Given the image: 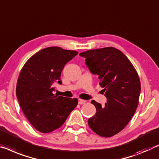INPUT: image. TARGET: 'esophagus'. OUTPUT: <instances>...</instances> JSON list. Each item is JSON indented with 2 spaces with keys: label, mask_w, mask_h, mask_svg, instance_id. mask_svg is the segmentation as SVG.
I'll return each instance as SVG.
<instances>
[{
  "label": "esophagus",
  "mask_w": 159,
  "mask_h": 159,
  "mask_svg": "<svg viewBox=\"0 0 159 159\" xmlns=\"http://www.w3.org/2000/svg\"><path fill=\"white\" fill-rule=\"evenodd\" d=\"M78 102H79V105H84V104H85V102H86V101H85V100H81V99L78 100Z\"/></svg>",
  "instance_id": "esophagus-1"
}]
</instances>
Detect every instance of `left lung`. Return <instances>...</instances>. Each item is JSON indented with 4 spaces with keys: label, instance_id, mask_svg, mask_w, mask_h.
Masks as SVG:
<instances>
[{
    "label": "left lung",
    "instance_id": "left-lung-1",
    "mask_svg": "<svg viewBox=\"0 0 159 159\" xmlns=\"http://www.w3.org/2000/svg\"><path fill=\"white\" fill-rule=\"evenodd\" d=\"M90 71L98 75L107 102L105 106L92 100L96 113L89 119L93 132L110 137L126 127L139 104L141 92L137 72L128 58L114 47L91 49L80 53Z\"/></svg>",
    "mask_w": 159,
    "mask_h": 159
}]
</instances>
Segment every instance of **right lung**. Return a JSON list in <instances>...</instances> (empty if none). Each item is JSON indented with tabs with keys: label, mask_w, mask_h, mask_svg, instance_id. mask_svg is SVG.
<instances>
[{
	"label": "right lung",
	"mask_w": 159,
	"mask_h": 159,
	"mask_svg": "<svg viewBox=\"0 0 159 159\" xmlns=\"http://www.w3.org/2000/svg\"><path fill=\"white\" fill-rule=\"evenodd\" d=\"M78 52L51 47L28 59L20 73L16 95L22 112L39 132L49 133L61 127L76 107V98L53 94L54 84L61 85V74L67 62Z\"/></svg>",
	"instance_id": "add662e5"
}]
</instances>
